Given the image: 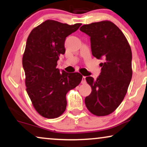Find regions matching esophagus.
<instances>
[{"label": "esophagus", "mask_w": 147, "mask_h": 147, "mask_svg": "<svg viewBox=\"0 0 147 147\" xmlns=\"http://www.w3.org/2000/svg\"><path fill=\"white\" fill-rule=\"evenodd\" d=\"M81 83L82 84H86V76H82V80H81Z\"/></svg>", "instance_id": "34e87169"}]
</instances>
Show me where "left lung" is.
Wrapping results in <instances>:
<instances>
[{"mask_svg":"<svg viewBox=\"0 0 147 147\" xmlns=\"http://www.w3.org/2000/svg\"><path fill=\"white\" fill-rule=\"evenodd\" d=\"M80 30L90 36L92 55L104 61L96 80L86 77L92 88L84 100L86 107L96 116L108 115L122 102L131 80V47L123 32L108 20L84 24Z\"/></svg>","mask_w":147,"mask_h":147,"instance_id":"8db88e82","label":"left lung"}]
</instances>
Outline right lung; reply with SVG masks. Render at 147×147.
<instances>
[{
    "label": "right lung",
    "mask_w": 147,
    "mask_h": 147,
    "mask_svg": "<svg viewBox=\"0 0 147 147\" xmlns=\"http://www.w3.org/2000/svg\"><path fill=\"white\" fill-rule=\"evenodd\" d=\"M80 25L47 20L34 28L26 40L22 57L26 92L43 117L55 119L63 114L67 107L66 94L81 82L80 73H61L57 69L59 57L65 53L66 38Z\"/></svg>",
    "instance_id": "obj_1"
}]
</instances>
